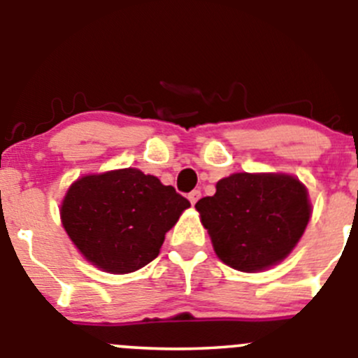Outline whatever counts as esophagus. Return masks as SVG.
<instances>
[{
	"label": "esophagus",
	"instance_id": "34e87169",
	"mask_svg": "<svg viewBox=\"0 0 358 358\" xmlns=\"http://www.w3.org/2000/svg\"><path fill=\"white\" fill-rule=\"evenodd\" d=\"M199 197H201V190H192V192L189 194L190 204H196L197 201H199Z\"/></svg>",
	"mask_w": 358,
	"mask_h": 358
}]
</instances>
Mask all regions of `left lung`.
I'll use <instances>...</instances> for the list:
<instances>
[{
  "label": "left lung",
  "instance_id": "8db88e82",
  "mask_svg": "<svg viewBox=\"0 0 358 358\" xmlns=\"http://www.w3.org/2000/svg\"><path fill=\"white\" fill-rule=\"evenodd\" d=\"M215 253L243 273L282 262L303 238L311 218L308 189L287 173H234L217 192L196 203Z\"/></svg>",
  "mask_w": 358,
  "mask_h": 358
}]
</instances>
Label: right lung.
Listing matches in <instances>:
<instances>
[{
  "mask_svg": "<svg viewBox=\"0 0 358 358\" xmlns=\"http://www.w3.org/2000/svg\"><path fill=\"white\" fill-rule=\"evenodd\" d=\"M189 206L157 176L113 169L75 180L61 203V222L92 266L127 275L159 255L166 232Z\"/></svg>",
  "mask_w": 358,
  "mask_h": 358,
  "instance_id": "obj_1",
  "label": "right lung"
}]
</instances>
